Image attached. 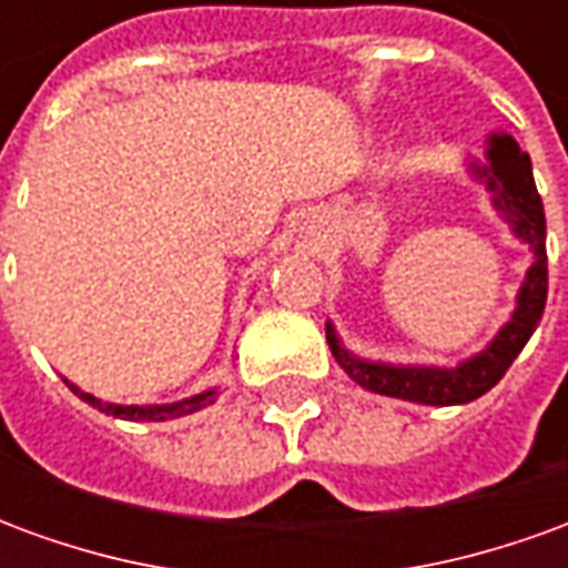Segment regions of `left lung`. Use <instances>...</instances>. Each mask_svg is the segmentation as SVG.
<instances>
[{
  "instance_id": "left-lung-1",
  "label": "left lung",
  "mask_w": 568,
  "mask_h": 568,
  "mask_svg": "<svg viewBox=\"0 0 568 568\" xmlns=\"http://www.w3.org/2000/svg\"><path fill=\"white\" fill-rule=\"evenodd\" d=\"M489 166L477 170L487 179L493 191V206L501 212V219L511 224L514 236H520L532 252V267L526 271V280L517 292V307L511 320L501 325V332L480 349L477 356L465 358L456 368H426V365H383L368 358L353 356L332 322H325V337L332 346V356L353 381L368 393L405 398L417 405H468L511 368V362L520 356L526 341L532 337L536 325L545 313L548 301V248H545V206L536 191L532 163L529 154L508 133H493L487 140Z\"/></svg>"
}]
</instances>
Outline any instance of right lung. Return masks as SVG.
Instances as JSON below:
<instances>
[{
  "label": "right lung",
  "mask_w": 568,
  "mask_h": 568,
  "mask_svg": "<svg viewBox=\"0 0 568 568\" xmlns=\"http://www.w3.org/2000/svg\"><path fill=\"white\" fill-rule=\"evenodd\" d=\"M67 386L79 395L81 402H88L97 410H103V414L118 419H133V423H163V419L185 417V414H194V410H203L206 405H212L215 395H219V389H206V393L191 395V398H182V402H173V405H109V402L93 398L91 393H81L75 383L67 381Z\"/></svg>",
  "instance_id": "add662e5"
}]
</instances>
